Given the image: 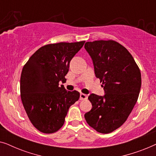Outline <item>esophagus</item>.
Returning a JSON list of instances; mask_svg holds the SVG:
<instances>
[{
  "instance_id": "34e87169",
  "label": "esophagus",
  "mask_w": 156,
  "mask_h": 156,
  "mask_svg": "<svg viewBox=\"0 0 156 156\" xmlns=\"http://www.w3.org/2000/svg\"><path fill=\"white\" fill-rule=\"evenodd\" d=\"M87 99V94H83V93L80 94V100H86Z\"/></svg>"
}]
</instances>
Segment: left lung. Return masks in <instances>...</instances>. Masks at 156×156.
<instances>
[{
    "instance_id": "obj_1",
    "label": "left lung",
    "mask_w": 156,
    "mask_h": 156,
    "mask_svg": "<svg viewBox=\"0 0 156 156\" xmlns=\"http://www.w3.org/2000/svg\"><path fill=\"white\" fill-rule=\"evenodd\" d=\"M84 48L105 91L104 97L89 95L92 108L84 118L97 132L109 133L124 123L137 101L141 87L140 69L127 49L114 40L87 42Z\"/></svg>"
}]
</instances>
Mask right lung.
I'll return each mask as SVG.
<instances>
[{"label": "right lung", "mask_w": 156, "mask_h": 156, "mask_svg": "<svg viewBox=\"0 0 156 156\" xmlns=\"http://www.w3.org/2000/svg\"><path fill=\"white\" fill-rule=\"evenodd\" d=\"M85 41L44 45L30 57L20 76V97L28 118L38 131L57 132L80 94L67 91L59 81H66L69 62Z\"/></svg>", "instance_id": "add662e5"}]
</instances>
